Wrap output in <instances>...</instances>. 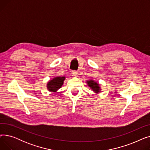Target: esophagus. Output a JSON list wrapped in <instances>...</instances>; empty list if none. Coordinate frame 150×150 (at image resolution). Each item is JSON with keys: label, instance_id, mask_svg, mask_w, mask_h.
Segmentation results:
<instances>
[{"label": "esophagus", "instance_id": "34e87169", "mask_svg": "<svg viewBox=\"0 0 150 150\" xmlns=\"http://www.w3.org/2000/svg\"><path fill=\"white\" fill-rule=\"evenodd\" d=\"M72 74L74 75V76H78V72H77V71L76 70H74L72 72Z\"/></svg>", "mask_w": 150, "mask_h": 150}]
</instances>
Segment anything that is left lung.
Wrapping results in <instances>:
<instances>
[{
	"label": "left lung",
	"instance_id": "8db88e82",
	"mask_svg": "<svg viewBox=\"0 0 150 150\" xmlns=\"http://www.w3.org/2000/svg\"><path fill=\"white\" fill-rule=\"evenodd\" d=\"M87 84L89 86V87L91 88V89L96 93H98L100 92V84L97 82L93 81V80H88L87 81Z\"/></svg>",
	"mask_w": 150,
	"mask_h": 150
}]
</instances>
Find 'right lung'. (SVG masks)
Here are the masks:
<instances>
[{
	"mask_svg": "<svg viewBox=\"0 0 150 150\" xmlns=\"http://www.w3.org/2000/svg\"><path fill=\"white\" fill-rule=\"evenodd\" d=\"M66 79L65 76H57L50 80L47 84V88L49 91L52 92H56L59 88Z\"/></svg>",
	"mask_w": 150,
	"mask_h": 150,
	"instance_id": "1",
	"label": "right lung"
}]
</instances>
